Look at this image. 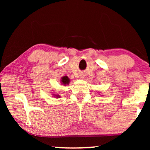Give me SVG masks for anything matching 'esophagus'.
<instances>
[{
  "label": "esophagus",
  "mask_w": 150,
  "mask_h": 150,
  "mask_svg": "<svg viewBox=\"0 0 150 150\" xmlns=\"http://www.w3.org/2000/svg\"><path fill=\"white\" fill-rule=\"evenodd\" d=\"M85 74H80V78H81V79H84V78H85Z\"/></svg>",
  "instance_id": "obj_1"
}]
</instances>
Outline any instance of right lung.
<instances>
[{
  "label": "right lung",
  "mask_w": 150,
  "mask_h": 150,
  "mask_svg": "<svg viewBox=\"0 0 150 150\" xmlns=\"http://www.w3.org/2000/svg\"><path fill=\"white\" fill-rule=\"evenodd\" d=\"M69 82H70V80H69V79L67 76H63L61 78V83L63 85H64V86L68 85ZM53 95H54L56 98L60 97V96H59V95H55V94H53Z\"/></svg>",
  "instance_id": "right-lung-1"
}]
</instances>
